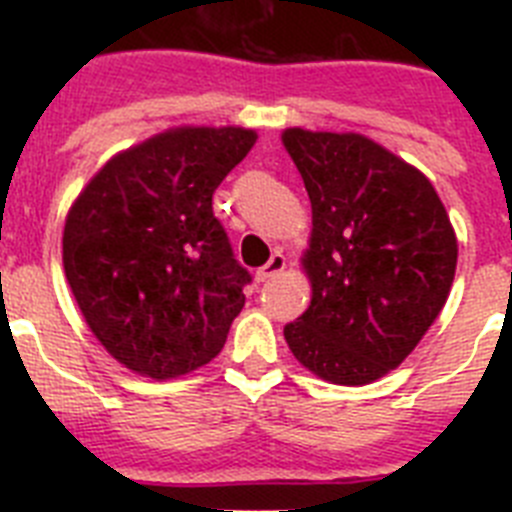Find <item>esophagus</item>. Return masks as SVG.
Masks as SVG:
<instances>
[{"instance_id": "34e87169", "label": "esophagus", "mask_w": 512, "mask_h": 512, "mask_svg": "<svg viewBox=\"0 0 512 512\" xmlns=\"http://www.w3.org/2000/svg\"><path fill=\"white\" fill-rule=\"evenodd\" d=\"M287 269V259H284V253H271L269 264L261 266L259 271H256V282H266V279L271 277H279L282 271Z\"/></svg>"}]
</instances>
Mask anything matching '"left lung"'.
I'll return each instance as SVG.
<instances>
[{"label":"left lung","instance_id":"1","mask_svg":"<svg viewBox=\"0 0 512 512\" xmlns=\"http://www.w3.org/2000/svg\"><path fill=\"white\" fill-rule=\"evenodd\" d=\"M312 205L302 253L310 305L284 328L323 382L361 387L413 354L449 300L454 225L428 176L361 133L287 128Z\"/></svg>","mask_w":512,"mask_h":512}]
</instances>
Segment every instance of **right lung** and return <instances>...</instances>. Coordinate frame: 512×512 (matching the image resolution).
<instances>
[{
	"label": "right lung",
	"instance_id": "right-lung-1",
	"mask_svg": "<svg viewBox=\"0 0 512 512\" xmlns=\"http://www.w3.org/2000/svg\"><path fill=\"white\" fill-rule=\"evenodd\" d=\"M241 125H179L115 153L71 202L63 271L104 351L166 382L210 364L246 305L212 194L256 143Z\"/></svg>",
	"mask_w": 512,
	"mask_h": 512
}]
</instances>
